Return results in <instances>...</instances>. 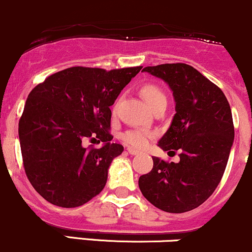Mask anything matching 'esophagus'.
Masks as SVG:
<instances>
[{"mask_svg":"<svg viewBox=\"0 0 252 252\" xmlns=\"http://www.w3.org/2000/svg\"><path fill=\"white\" fill-rule=\"evenodd\" d=\"M126 151H128L129 155H139V151L135 150V148H131V147H128L126 148Z\"/></svg>","mask_w":252,"mask_h":252,"instance_id":"esophagus-1","label":"esophagus"}]
</instances>
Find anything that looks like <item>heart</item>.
I'll list each match as a JSON object with an SVG mask.
<instances>
[{
	"label": "heart",
	"mask_w": 252,
	"mask_h": 252,
	"mask_svg": "<svg viewBox=\"0 0 252 252\" xmlns=\"http://www.w3.org/2000/svg\"><path fill=\"white\" fill-rule=\"evenodd\" d=\"M142 97L147 105L151 108H155L156 106L163 102H166V96L164 92L161 91L158 86L153 83H146L141 87L140 89ZM153 136V131L146 130V129H128L121 135V140L128 146L135 148H142L145 147L150 141L151 137Z\"/></svg>",
	"instance_id": "heart-1"
}]
</instances>
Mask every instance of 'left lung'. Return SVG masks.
I'll list each match as a JSON object with an SVG mask.
<instances>
[{
    "mask_svg": "<svg viewBox=\"0 0 252 252\" xmlns=\"http://www.w3.org/2000/svg\"><path fill=\"white\" fill-rule=\"evenodd\" d=\"M142 71L159 77L173 91L176 113L158 142L180 161L153 157V168L141 175L144 197L166 213L181 214L203 204L219 186L234 139L231 106L223 92L190 65L147 66Z\"/></svg>",
    "mask_w": 252,
    "mask_h": 252,
    "instance_id": "8db88e82",
    "label": "left lung"
}]
</instances>
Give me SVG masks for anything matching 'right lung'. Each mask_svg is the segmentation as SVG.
<instances>
[{"label": "right lung", "mask_w": 252, "mask_h": 252, "mask_svg": "<svg viewBox=\"0 0 252 252\" xmlns=\"http://www.w3.org/2000/svg\"><path fill=\"white\" fill-rule=\"evenodd\" d=\"M140 70L75 66L30 92L19 121L21 156L29 181L47 202L76 208L104 189L111 161L124 150L111 142L110 106ZM87 138L104 146L84 148Z\"/></svg>", "instance_id": "right-lung-1"}]
</instances>
